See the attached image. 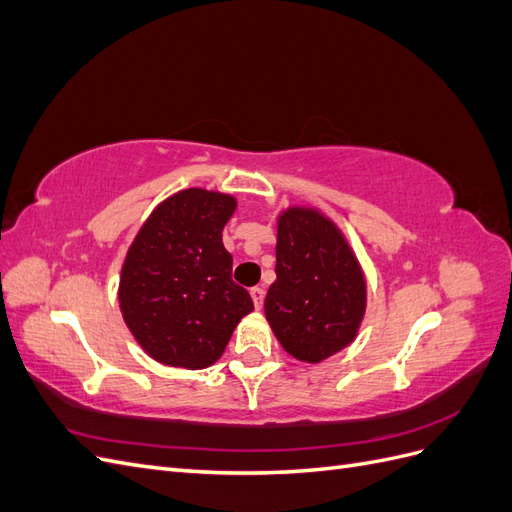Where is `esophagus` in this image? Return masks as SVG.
Listing matches in <instances>:
<instances>
[{"label":"esophagus","instance_id":"obj_1","mask_svg":"<svg viewBox=\"0 0 512 512\" xmlns=\"http://www.w3.org/2000/svg\"><path fill=\"white\" fill-rule=\"evenodd\" d=\"M250 294H252L254 307H256V309H260V307H262V303H265V290L256 286V288H252V290H250Z\"/></svg>","mask_w":512,"mask_h":512}]
</instances>
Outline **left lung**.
Returning <instances> with one entry per match:
<instances>
[{"mask_svg": "<svg viewBox=\"0 0 512 512\" xmlns=\"http://www.w3.org/2000/svg\"><path fill=\"white\" fill-rule=\"evenodd\" d=\"M275 275L265 316L294 359L320 363L354 342L367 305V284L346 237L312 207L277 218Z\"/></svg>", "mask_w": 512, "mask_h": 512, "instance_id": "left-lung-1", "label": "left lung"}]
</instances>
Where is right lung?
I'll list each match as a JSON object with an SVG mask.
<instances>
[{
	"mask_svg": "<svg viewBox=\"0 0 512 512\" xmlns=\"http://www.w3.org/2000/svg\"><path fill=\"white\" fill-rule=\"evenodd\" d=\"M235 209L230 194L181 190L153 209L130 245L119 307L136 342L162 365H213L254 309L247 290L232 282V256L222 243Z\"/></svg>",
	"mask_w": 512,
	"mask_h": 512,
	"instance_id": "obj_1",
	"label": "right lung"
}]
</instances>
